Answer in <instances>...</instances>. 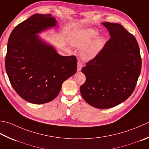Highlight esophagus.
Returning <instances> with one entry per match:
<instances>
[{
	"instance_id": "34e87169",
	"label": "esophagus",
	"mask_w": 149,
	"mask_h": 149,
	"mask_svg": "<svg viewBox=\"0 0 149 149\" xmlns=\"http://www.w3.org/2000/svg\"><path fill=\"white\" fill-rule=\"evenodd\" d=\"M83 67V63L81 62L80 61H79L77 62V71H81V68H82Z\"/></svg>"
}]
</instances>
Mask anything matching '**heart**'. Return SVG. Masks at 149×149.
Returning a JSON list of instances; mask_svg holds the SVG:
<instances>
[{"label": "heart", "mask_w": 149, "mask_h": 149, "mask_svg": "<svg viewBox=\"0 0 149 149\" xmlns=\"http://www.w3.org/2000/svg\"><path fill=\"white\" fill-rule=\"evenodd\" d=\"M98 31L94 29L77 31L72 36L71 42L74 46H82L92 41L97 36ZM104 40L102 38H98L94 41L89 44L81 51L82 57L85 59H91L96 56L103 48Z\"/></svg>", "instance_id": "obj_1"}]
</instances>
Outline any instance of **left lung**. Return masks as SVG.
Segmentation results:
<instances>
[{
	"label": "left lung",
	"mask_w": 149,
	"mask_h": 149,
	"mask_svg": "<svg viewBox=\"0 0 149 149\" xmlns=\"http://www.w3.org/2000/svg\"><path fill=\"white\" fill-rule=\"evenodd\" d=\"M110 39L81 71L86 81L81 95L90 105L104 109L118 105L135 89L141 69V57L134 36L117 23H102Z\"/></svg>",
	"instance_id": "left-lung-1"
}]
</instances>
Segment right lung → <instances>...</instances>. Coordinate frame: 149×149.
I'll use <instances>...</instances> for the list:
<instances>
[{
    "label": "right lung",
    "mask_w": 149,
    "mask_h": 149,
    "mask_svg": "<svg viewBox=\"0 0 149 149\" xmlns=\"http://www.w3.org/2000/svg\"><path fill=\"white\" fill-rule=\"evenodd\" d=\"M56 24L50 14L36 13L15 26L9 37L6 70L14 90L31 103L54 100L77 71L76 57L59 55L36 35Z\"/></svg>",
    "instance_id": "1"
}]
</instances>
